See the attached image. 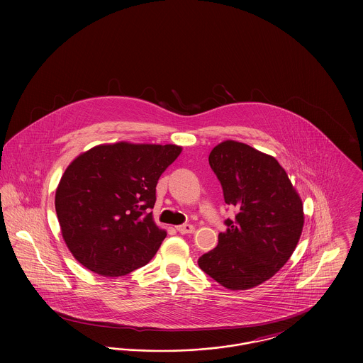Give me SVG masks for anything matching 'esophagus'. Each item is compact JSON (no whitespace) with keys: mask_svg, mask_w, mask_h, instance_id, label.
<instances>
[{"mask_svg":"<svg viewBox=\"0 0 363 363\" xmlns=\"http://www.w3.org/2000/svg\"><path fill=\"white\" fill-rule=\"evenodd\" d=\"M177 230H178V233H181V234H191V233H193V231H194V225H178V227H177Z\"/></svg>","mask_w":363,"mask_h":363,"instance_id":"34e87169","label":"esophagus"}]
</instances>
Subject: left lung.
Returning <instances> with one entry per match:
<instances>
[{
	"instance_id": "8db88e82",
	"label": "left lung",
	"mask_w": 363,
	"mask_h": 363,
	"mask_svg": "<svg viewBox=\"0 0 363 363\" xmlns=\"http://www.w3.org/2000/svg\"><path fill=\"white\" fill-rule=\"evenodd\" d=\"M208 160L237 215L199 267L228 290L253 289L291 257L305 222L302 200L277 159L247 144L225 140Z\"/></svg>"
}]
</instances>
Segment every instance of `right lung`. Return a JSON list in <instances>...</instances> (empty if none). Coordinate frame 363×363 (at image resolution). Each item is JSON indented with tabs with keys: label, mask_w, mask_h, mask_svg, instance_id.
Here are the masks:
<instances>
[{
	"label": "right lung",
	"mask_w": 363,
	"mask_h": 363,
	"mask_svg": "<svg viewBox=\"0 0 363 363\" xmlns=\"http://www.w3.org/2000/svg\"><path fill=\"white\" fill-rule=\"evenodd\" d=\"M174 144H101L77 156L55 190V212L70 253L86 269L128 275L166 238L154 222L156 184L181 154Z\"/></svg>",
	"instance_id": "add662e5"
}]
</instances>
